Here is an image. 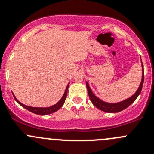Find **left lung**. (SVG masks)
<instances>
[{
    "label": "left lung",
    "instance_id": "left-lung-1",
    "mask_svg": "<svg viewBox=\"0 0 154 154\" xmlns=\"http://www.w3.org/2000/svg\"><path fill=\"white\" fill-rule=\"evenodd\" d=\"M142 81H141L140 85H139V88H138L137 91H136L134 94L133 96H131L129 98L126 99V100H123V101L119 102V103H107V102H104L103 100H101L100 99H99L98 97H96L94 94H93L92 91L90 88L89 86H88V83L86 82V87L87 90H88V96H89V98L91 100V103L94 105L97 109H99L100 110L103 112H109V113H116L122 111V110L125 109L126 108H127L130 105H131L133 102L136 100V99L137 98L138 96L139 95V94L141 93L142 91V86H143L144 83V67L143 65L142 66Z\"/></svg>",
    "mask_w": 154,
    "mask_h": 154
}]
</instances>
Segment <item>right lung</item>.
<instances>
[{"label":"right lung","mask_w":154,"mask_h":154,"mask_svg":"<svg viewBox=\"0 0 154 154\" xmlns=\"http://www.w3.org/2000/svg\"><path fill=\"white\" fill-rule=\"evenodd\" d=\"M68 86H69V83H68L67 87H66L64 94H63V96L62 97V98L60 99V101H59L58 103H56V104L53 105V106H49V107H32V106H26V105L23 104V103H21V102L18 101V100H17L16 97H15V95H14V94H13V96H14V98H15V100H16V101L18 102V103H19L21 106L24 107V108H25L26 109H27L28 111L31 112L35 113V114H37V115H48V114H51V113H53V112H55L56 111H57V110L60 109L63 106V105L64 104L65 100H66V97H67Z\"/></svg>","instance_id":"add662e5"}]
</instances>
